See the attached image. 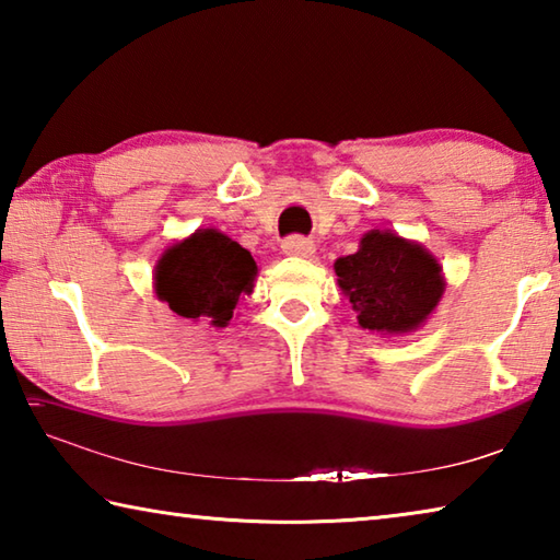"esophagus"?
<instances>
[{"label":"esophagus","instance_id":"esophagus-1","mask_svg":"<svg viewBox=\"0 0 560 560\" xmlns=\"http://www.w3.org/2000/svg\"><path fill=\"white\" fill-rule=\"evenodd\" d=\"M281 249L283 254H289V257L311 259L316 254V244L311 240H303V236H289V240H283Z\"/></svg>","mask_w":560,"mask_h":560}]
</instances>
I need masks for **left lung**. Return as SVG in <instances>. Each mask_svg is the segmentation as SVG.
Instances as JSON below:
<instances>
[{
  "label": "left lung",
  "mask_w": 560,
  "mask_h": 560,
  "mask_svg": "<svg viewBox=\"0 0 560 560\" xmlns=\"http://www.w3.org/2000/svg\"><path fill=\"white\" fill-rule=\"evenodd\" d=\"M334 269L340 291L353 303L358 326L381 336L420 328L447 287L438 257L390 230L365 232L358 252L336 259Z\"/></svg>",
  "instance_id": "left-lung-1"
}]
</instances>
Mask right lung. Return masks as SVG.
Masks as SVG:
<instances>
[{
    "mask_svg": "<svg viewBox=\"0 0 560 560\" xmlns=\"http://www.w3.org/2000/svg\"><path fill=\"white\" fill-rule=\"evenodd\" d=\"M259 267L242 244L224 232L197 230L160 254L153 289L179 318L230 326L236 303L254 291Z\"/></svg>",
    "mask_w": 560,
    "mask_h": 560,
    "instance_id": "obj_1",
    "label": "right lung"
}]
</instances>
